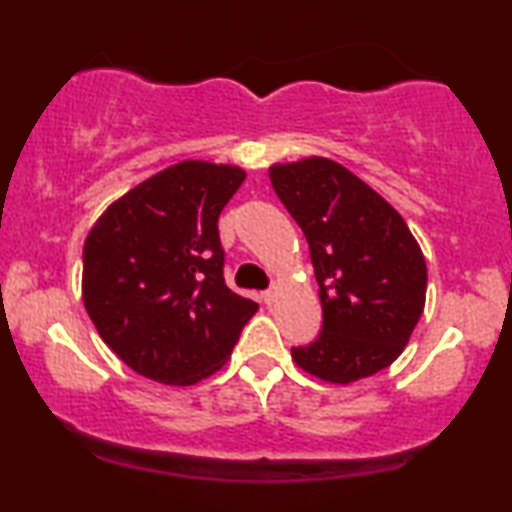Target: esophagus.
Wrapping results in <instances>:
<instances>
[{"mask_svg":"<svg viewBox=\"0 0 512 512\" xmlns=\"http://www.w3.org/2000/svg\"><path fill=\"white\" fill-rule=\"evenodd\" d=\"M261 298H263L265 305H272V303H275V291H272V289L270 291H263Z\"/></svg>","mask_w":512,"mask_h":512,"instance_id":"1","label":"esophagus"}]
</instances>
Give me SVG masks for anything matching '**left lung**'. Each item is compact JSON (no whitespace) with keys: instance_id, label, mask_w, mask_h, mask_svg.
<instances>
[{"instance_id":"obj_1","label":"left lung","mask_w":512,"mask_h":512,"mask_svg":"<svg viewBox=\"0 0 512 512\" xmlns=\"http://www.w3.org/2000/svg\"><path fill=\"white\" fill-rule=\"evenodd\" d=\"M270 181L310 244L324 312L319 338L293 347V361L331 384L380 373L424 312L426 263L408 223L335 160L277 163Z\"/></svg>"}]
</instances>
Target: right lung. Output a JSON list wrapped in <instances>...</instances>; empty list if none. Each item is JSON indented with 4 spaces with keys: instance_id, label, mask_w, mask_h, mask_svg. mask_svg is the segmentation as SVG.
<instances>
[{
    "instance_id": "add662e5",
    "label": "right lung",
    "mask_w": 512,
    "mask_h": 512,
    "mask_svg": "<svg viewBox=\"0 0 512 512\" xmlns=\"http://www.w3.org/2000/svg\"><path fill=\"white\" fill-rule=\"evenodd\" d=\"M242 167L181 160L111 202L83 244V305L111 352L149 380L214 375L258 305L223 279L219 214Z\"/></svg>"
}]
</instances>
